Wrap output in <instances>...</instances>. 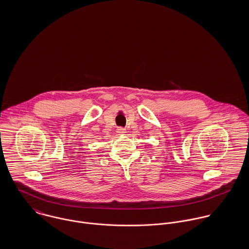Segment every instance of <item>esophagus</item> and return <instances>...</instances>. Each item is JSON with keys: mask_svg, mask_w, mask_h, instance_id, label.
Instances as JSON below:
<instances>
[{"mask_svg": "<svg viewBox=\"0 0 249 249\" xmlns=\"http://www.w3.org/2000/svg\"><path fill=\"white\" fill-rule=\"evenodd\" d=\"M125 132H126V129L124 128V127H118V128H117V133L120 134V135H121V134H124Z\"/></svg>", "mask_w": 249, "mask_h": 249, "instance_id": "esophagus-1", "label": "esophagus"}]
</instances>
